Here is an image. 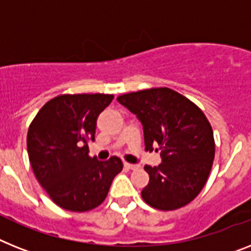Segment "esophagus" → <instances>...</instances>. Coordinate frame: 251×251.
Segmentation results:
<instances>
[{"mask_svg":"<svg viewBox=\"0 0 251 251\" xmlns=\"http://www.w3.org/2000/svg\"><path fill=\"white\" fill-rule=\"evenodd\" d=\"M124 168H126V169H129V171H132V169H136V168H137V165L129 164V163H124Z\"/></svg>","mask_w":251,"mask_h":251,"instance_id":"esophagus-1","label":"esophagus"}]
</instances>
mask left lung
Listing matches in <instances>:
<instances>
[{
	"instance_id": "8db88e82",
	"label": "left lung",
	"mask_w": 251,
	"mask_h": 251,
	"mask_svg": "<svg viewBox=\"0 0 251 251\" xmlns=\"http://www.w3.org/2000/svg\"><path fill=\"white\" fill-rule=\"evenodd\" d=\"M117 100L142 124L146 150H160L158 167L145 165L150 181L141 192L144 201L159 210L191 202L208 181L214 160V136L204 113L167 87L126 93Z\"/></svg>"
}]
</instances>
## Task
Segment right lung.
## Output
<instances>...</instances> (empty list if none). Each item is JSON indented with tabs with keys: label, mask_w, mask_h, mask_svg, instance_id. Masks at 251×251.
<instances>
[{
	"label": "right lung",
	"mask_w": 251,
	"mask_h": 251,
	"mask_svg": "<svg viewBox=\"0 0 251 251\" xmlns=\"http://www.w3.org/2000/svg\"><path fill=\"white\" fill-rule=\"evenodd\" d=\"M113 95H60L42 106L29 126V161L53 202L70 212H88L107 196L123 163L91 158L88 141H95L97 117Z\"/></svg>",
	"instance_id": "right-lung-1"
}]
</instances>
